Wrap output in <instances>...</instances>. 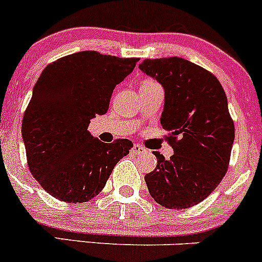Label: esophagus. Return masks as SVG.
Instances as JSON below:
<instances>
[{
    "instance_id": "esophagus-1",
    "label": "esophagus",
    "mask_w": 262,
    "mask_h": 262,
    "mask_svg": "<svg viewBox=\"0 0 262 262\" xmlns=\"http://www.w3.org/2000/svg\"><path fill=\"white\" fill-rule=\"evenodd\" d=\"M133 153H135V154L145 153V149H144L141 145H139V144H135V145L133 146Z\"/></svg>"
}]
</instances>
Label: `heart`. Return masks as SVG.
<instances>
[{
    "label": "heart",
    "instance_id": "heart-1",
    "mask_svg": "<svg viewBox=\"0 0 262 262\" xmlns=\"http://www.w3.org/2000/svg\"><path fill=\"white\" fill-rule=\"evenodd\" d=\"M145 83H151V82H145Z\"/></svg>",
    "mask_w": 262,
    "mask_h": 262
}]
</instances>
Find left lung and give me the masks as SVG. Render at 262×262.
<instances>
[{"instance_id":"obj_1","label":"left lung","mask_w":262,"mask_h":262,"mask_svg":"<svg viewBox=\"0 0 262 262\" xmlns=\"http://www.w3.org/2000/svg\"><path fill=\"white\" fill-rule=\"evenodd\" d=\"M139 68L163 87L161 124L173 149L168 161L153 151L157 167L144 178L149 193L170 210L193 207L228 171L234 123L225 91L211 72L178 56L146 59Z\"/></svg>"}]
</instances>
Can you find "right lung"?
Wrapping results in <instances>:
<instances>
[{
  "label": "right lung",
  "mask_w": 262,
  "mask_h": 262,
  "mask_svg": "<svg viewBox=\"0 0 262 262\" xmlns=\"http://www.w3.org/2000/svg\"><path fill=\"white\" fill-rule=\"evenodd\" d=\"M138 61L81 51L49 64L37 79L21 136L32 175L56 199L82 203L98 195L134 146L127 139L103 143L87 128Z\"/></svg>",
  "instance_id": "1"
}]
</instances>
